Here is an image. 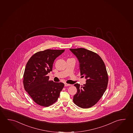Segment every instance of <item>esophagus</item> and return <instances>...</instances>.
<instances>
[{
	"instance_id": "esophagus-1",
	"label": "esophagus",
	"mask_w": 133,
	"mask_h": 133,
	"mask_svg": "<svg viewBox=\"0 0 133 133\" xmlns=\"http://www.w3.org/2000/svg\"><path fill=\"white\" fill-rule=\"evenodd\" d=\"M71 85V84H67V83L65 84V86H70Z\"/></svg>"
}]
</instances>
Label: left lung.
<instances>
[{
  "label": "left lung",
  "mask_w": 133,
  "mask_h": 133,
  "mask_svg": "<svg viewBox=\"0 0 133 133\" xmlns=\"http://www.w3.org/2000/svg\"><path fill=\"white\" fill-rule=\"evenodd\" d=\"M70 49L79 61L81 76L87 79L83 85L75 84L77 92L73 101L79 107L88 108L98 102L107 88L108 77L105 63L94 52L84 48Z\"/></svg>",
  "instance_id": "obj_1"
}]
</instances>
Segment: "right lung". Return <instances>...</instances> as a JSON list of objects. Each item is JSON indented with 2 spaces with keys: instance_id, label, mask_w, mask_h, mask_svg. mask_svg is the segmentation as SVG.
<instances>
[{
  "instance_id": "1",
  "label": "right lung",
  "mask_w": 133,
  "mask_h": 133,
  "mask_svg": "<svg viewBox=\"0 0 133 133\" xmlns=\"http://www.w3.org/2000/svg\"><path fill=\"white\" fill-rule=\"evenodd\" d=\"M65 49H46L33 55L26 64L24 87L38 105L48 107L58 99L64 84L49 80L47 74L52 70L55 60Z\"/></svg>"
}]
</instances>
